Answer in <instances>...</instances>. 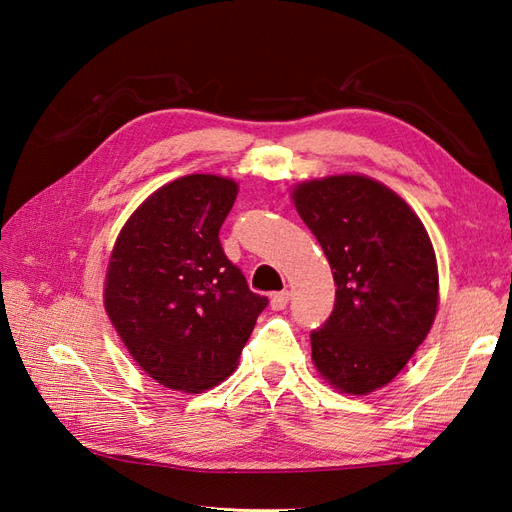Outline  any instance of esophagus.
<instances>
[{"instance_id":"34e87169","label":"esophagus","mask_w":512,"mask_h":512,"mask_svg":"<svg viewBox=\"0 0 512 512\" xmlns=\"http://www.w3.org/2000/svg\"><path fill=\"white\" fill-rule=\"evenodd\" d=\"M290 301V292L288 290H282V292H275L271 297V307L275 309V312H282V309H286Z\"/></svg>"}]
</instances>
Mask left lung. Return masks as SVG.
<instances>
[{
    "label": "left lung",
    "mask_w": 512,
    "mask_h": 512,
    "mask_svg": "<svg viewBox=\"0 0 512 512\" xmlns=\"http://www.w3.org/2000/svg\"><path fill=\"white\" fill-rule=\"evenodd\" d=\"M335 280V307L314 329L312 359L335 389L389 384L423 344L438 309V265L416 213L363 175L305 181L292 192Z\"/></svg>",
    "instance_id": "left-lung-1"
}]
</instances>
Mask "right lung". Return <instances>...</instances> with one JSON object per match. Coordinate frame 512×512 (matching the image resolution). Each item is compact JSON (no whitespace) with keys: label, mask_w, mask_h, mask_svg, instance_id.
<instances>
[{"label":"right lung","mask_w":512,"mask_h":512,"mask_svg":"<svg viewBox=\"0 0 512 512\" xmlns=\"http://www.w3.org/2000/svg\"><path fill=\"white\" fill-rule=\"evenodd\" d=\"M237 183L188 175L166 183L121 228L104 305L134 361L168 389L200 393L237 367L269 299L222 250Z\"/></svg>","instance_id":"add662e5"}]
</instances>
